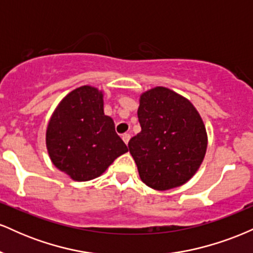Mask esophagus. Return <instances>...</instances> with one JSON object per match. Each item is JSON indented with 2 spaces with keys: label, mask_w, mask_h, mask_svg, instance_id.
I'll use <instances>...</instances> for the list:
<instances>
[{
  "label": "esophagus",
  "mask_w": 253,
  "mask_h": 253,
  "mask_svg": "<svg viewBox=\"0 0 253 253\" xmlns=\"http://www.w3.org/2000/svg\"><path fill=\"white\" fill-rule=\"evenodd\" d=\"M121 138H123V140L125 141V144H128V141H129V139H130V135L128 134V133H124L123 135H121Z\"/></svg>",
  "instance_id": "34e87169"
}]
</instances>
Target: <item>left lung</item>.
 <instances>
[{
  "instance_id": "1",
  "label": "left lung",
  "mask_w": 253,
  "mask_h": 253,
  "mask_svg": "<svg viewBox=\"0 0 253 253\" xmlns=\"http://www.w3.org/2000/svg\"><path fill=\"white\" fill-rule=\"evenodd\" d=\"M141 132L128 149L139 176L156 190L184 184L195 175L207 149V133L195 107L172 90L157 86L140 96Z\"/></svg>"
}]
</instances>
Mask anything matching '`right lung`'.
<instances>
[{
    "label": "right lung",
    "instance_id": "right-lung-1",
    "mask_svg": "<svg viewBox=\"0 0 253 253\" xmlns=\"http://www.w3.org/2000/svg\"><path fill=\"white\" fill-rule=\"evenodd\" d=\"M46 146L56 167L75 181L102 175L127 146L103 113V95L83 85L63 98L46 130Z\"/></svg>",
    "mask_w": 253,
    "mask_h": 253
}]
</instances>
